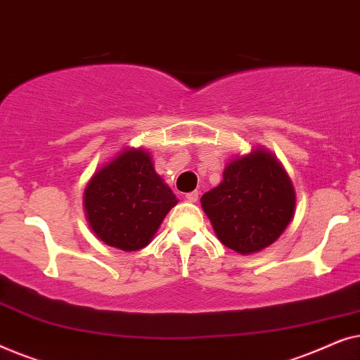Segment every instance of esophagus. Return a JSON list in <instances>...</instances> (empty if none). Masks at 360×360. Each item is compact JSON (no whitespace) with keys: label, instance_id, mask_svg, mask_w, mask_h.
<instances>
[{"label":"esophagus","instance_id":"1","mask_svg":"<svg viewBox=\"0 0 360 360\" xmlns=\"http://www.w3.org/2000/svg\"><path fill=\"white\" fill-rule=\"evenodd\" d=\"M185 196H186V200L191 201V203H196V201H198V198H200V193H198V191H190V193H186Z\"/></svg>","mask_w":360,"mask_h":360}]
</instances>
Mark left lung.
<instances>
[{
    "mask_svg": "<svg viewBox=\"0 0 360 360\" xmlns=\"http://www.w3.org/2000/svg\"><path fill=\"white\" fill-rule=\"evenodd\" d=\"M218 239L249 255L274 244L293 219L297 195L277 157L264 147L231 159L223 180L201 196Z\"/></svg>",
    "mask_w": 360,
    "mask_h": 360,
    "instance_id": "obj_1",
    "label": "left lung"
}]
</instances>
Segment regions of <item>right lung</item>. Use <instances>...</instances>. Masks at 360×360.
Here are the masks:
<instances>
[{"label": "right lung", "instance_id": "1", "mask_svg": "<svg viewBox=\"0 0 360 360\" xmlns=\"http://www.w3.org/2000/svg\"><path fill=\"white\" fill-rule=\"evenodd\" d=\"M179 198L154 169L144 147H126L98 167L83 193V210L93 233L124 252L150 244Z\"/></svg>", "mask_w": 360, "mask_h": 360}]
</instances>
